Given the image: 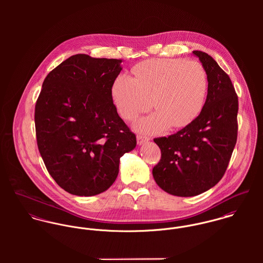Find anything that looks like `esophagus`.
Instances as JSON below:
<instances>
[{
	"mask_svg": "<svg viewBox=\"0 0 263 263\" xmlns=\"http://www.w3.org/2000/svg\"><path fill=\"white\" fill-rule=\"evenodd\" d=\"M150 140L149 137H146V136H143V135H138L137 136V141H138V144H143L145 142H148Z\"/></svg>",
	"mask_w": 263,
	"mask_h": 263,
	"instance_id": "obj_1",
	"label": "esophagus"
}]
</instances>
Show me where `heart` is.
<instances>
[{
  "label": "heart",
  "mask_w": 263,
  "mask_h": 263,
  "mask_svg": "<svg viewBox=\"0 0 263 263\" xmlns=\"http://www.w3.org/2000/svg\"><path fill=\"white\" fill-rule=\"evenodd\" d=\"M134 78L119 75L113 81L112 99L119 114L127 120L153 108L151 117L138 120L135 127L155 133L189 124L200 112L206 91L208 74L195 61L151 59L135 66ZM152 103H150V101Z\"/></svg>",
  "instance_id": "obj_1"
}]
</instances>
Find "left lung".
Segmentation results:
<instances>
[{"mask_svg": "<svg viewBox=\"0 0 263 263\" xmlns=\"http://www.w3.org/2000/svg\"><path fill=\"white\" fill-rule=\"evenodd\" d=\"M208 74L202 110L185 127L154 139L161 159L153 168L156 183L177 196H194L224 176L238 135V96L230 77L208 53L194 50Z\"/></svg>", "mask_w": 263, "mask_h": 263, "instance_id": "1", "label": "left lung"}]
</instances>
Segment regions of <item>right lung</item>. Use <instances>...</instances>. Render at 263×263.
<instances>
[{
  "instance_id": "1",
  "label": "right lung",
  "mask_w": 263,
  "mask_h": 263,
  "mask_svg": "<svg viewBox=\"0 0 263 263\" xmlns=\"http://www.w3.org/2000/svg\"><path fill=\"white\" fill-rule=\"evenodd\" d=\"M122 60L70 57L43 81L34 121L39 153L59 186L92 196L112 185L136 135L119 117L111 87Z\"/></svg>"
}]
</instances>
